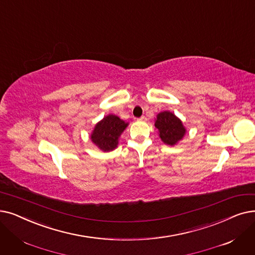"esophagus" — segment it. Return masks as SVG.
Masks as SVG:
<instances>
[{"label":"esophagus","mask_w":255,"mask_h":255,"mask_svg":"<svg viewBox=\"0 0 255 255\" xmlns=\"http://www.w3.org/2000/svg\"><path fill=\"white\" fill-rule=\"evenodd\" d=\"M137 121H140V122H145V121H147V118H146L145 116H141L140 118H138V119H137Z\"/></svg>","instance_id":"34e87169"}]
</instances>
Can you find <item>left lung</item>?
<instances>
[{"instance_id": "obj_1", "label": "left lung", "mask_w": 255, "mask_h": 255, "mask_svg": "<svg viewBox=\"0 0 255 255\" xmlns=\"http://www.w3.org/2000/svg\"><path fill=\"white\" fill-rule=\"evenodd\" d=\"M155 127L158 129L161 140L169 146L176 145L183 138L186 132L181 120L171 112L159 113L155 121Z\"/></svg>"}]
</instances>
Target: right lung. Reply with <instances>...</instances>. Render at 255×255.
I'll list each match as a JSON object with an SVG mask.
<instances>
[{"label": "right lung", "instance_id": "right-lung-1", "mask_svg": "<svg viewBox=\"0 0 255 255\" xmlns=\"http://www.w3.org/2000/svg\"><path fill=\"white\" fill-rule=\"evenodd\" d=\"M128 123L114 115H108L96 124L91 139L95 145L104 152L113 151L118 147L121 136Z\"/></svg>", "mask_w": 255, "mask_h": 255}]
</instances>
